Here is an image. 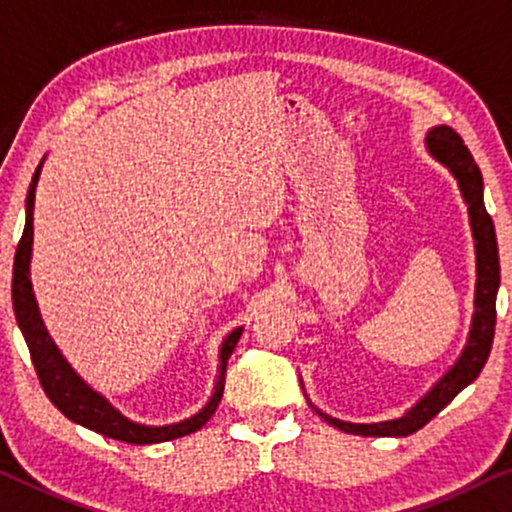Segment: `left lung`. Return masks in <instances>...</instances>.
<instances>
[{"instance_id":"1","label":"left lung","mask_w":512,"mask_h":512,"mask_svg":"<svg viewBox=\"0 0 512 512\" xmlns=\"http://www.w3.org/2000/svg\"><path fill=\"white\" fill-rule=\"evenodd\" d=\"M426 152L433 156L440 166H445L459 185L461 199L468 208V224L473 234L475 248V295H473V318H470V330L466 344L454 360V365L447 367V372L421 395L410 410H405L400 417L388 421H374V424H353L342 421L330 414L320 412L316 405L311 410L330 426L339 428L344 433L353 435H372V438H405V435L417 433L424 428L442 407H447L459 395L463 388L473 384L478 374L485 367L489 351L494 342V325H496V292L501 285L499 269V248H496V231L492 217L485 208V182H482L480 168L475 166L468 147L463 145L459 133H454L449 126H433L426 131ZM304 388V384H302ZM306 395V391H304ZM309 400V398H306Z\"/></svg>"}]
</instances>
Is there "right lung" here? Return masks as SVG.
I'll list each match as a JSON object with an SVG mask.
<instances>
[{
  "mask_svg": "<svg viewBox=\"0 0 512 512\" xmlns=\"http://www.w3.org/2000/svg\"><path fill=\"white\" fill-rule=\"evenodd\" d=\"M44 161H39L37 170H34L30 189H27L25 199V229L23 238H20L16 260H13V311H16V320L20 332H23L27 349H30L34 370L42 381L44 393L49 400L65 414L74 424L91 428V431L105 435V438L131 442V445H156V442H168L182 435L196 433L206 421L213 417L217 405L222 400L224 391V374H227L229 356L234 353L238 339H241L243 325L234 327L220 344V365H217V377L213 393H210L208 403L201 407L192 417L173 421V424L163 426H149L140 424V421L128 419L124 412H119L100 391L84 381V377L67 363L63 351L53 342V337L46 330L42 313H39L37 297H34L32 281H30V264H32V241H34V192H37L39 175H42Z\"/></svg>",
  "mask_w": 512,
  "mask_h": 512,
  "instance_id": "right-lung-1",
  "label": "right lung"
}]
</instances>
